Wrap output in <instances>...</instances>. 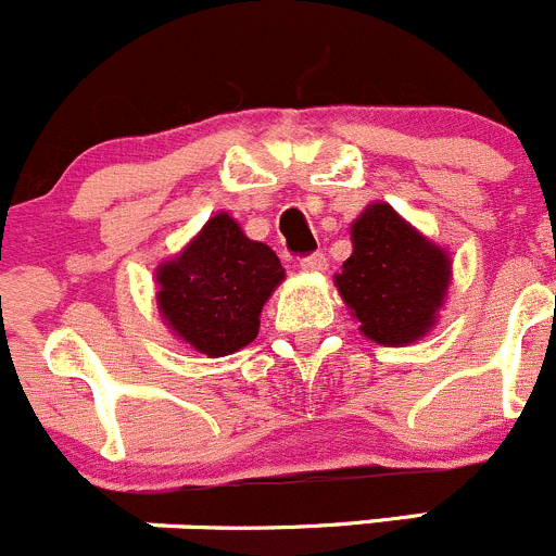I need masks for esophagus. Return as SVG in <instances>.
Segmentation results:
<instances>
[{"instance_id": "1", "label": "esophagus", "mask_w": 556, "mask_h": 556, "mask_svg": "<svg viewBox=\"0 0 556 556\" xmlns=\"http://www.w3.org/2000/svg\"><path fill=\"white\" fill-rule=\"evenodd\" d=\"M300 267H303L305 273H325L327 269L325 253H311V256L300 258Z\"/></svg>"}]
</instances>
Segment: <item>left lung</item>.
<instances>
[{"label": "left lung", "instance_id": "1", "mask_svg": "<svg viewBox=\"0 0 556 556\" xmlns=\"http://www.w3.org/2000/svg\"><path fill=\"white\" fill-rule=\"evenodd\" d=\"M451 275L445 248L377 202L352 224V256L336 275V287L363 336L406 346L437 325Z\"/></svg>", "mask_w": 556, "mask_h": 556}]
</instances>
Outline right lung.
Returning a JSON list of instances; mask_svg holds the SVG:
<instances>
[{
	"instance_id": "1",
	"label": "right lung",
	"mask_w": 556,
	"mask_h": 556,
	"mask_svg": "<svg viewBox=\"0 0 556 556\" xmlns=\"http://www.w3.org/2000/svg\"><path fill=\"white\" fill-rule=\"evenodd\" d=\"M283 275L273 248L218 213L155 269L157 311L190 349L224 357L258 336V316Z\"/></svg>"
}]
</instances>
